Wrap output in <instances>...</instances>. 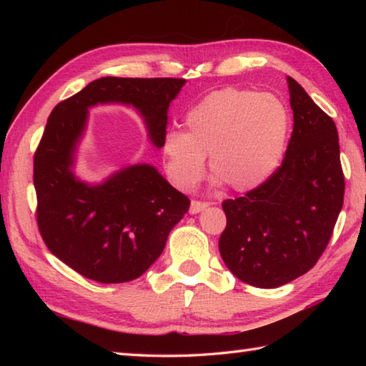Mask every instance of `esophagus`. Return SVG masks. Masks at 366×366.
I'll return each instance as SVG.
<instances>
[{
  "mask_svg": "<svg viewBox=\"0 0 366 366\" xmlns=\"http://www.w3.org/2000/svg\"><path fill=\"white\" fill-rule=\"evenodd\" d=\"M209 204L207 203H204V201H198V199H192V203H190V214H198V212H201V211H204V209L207 207Z\"/></svg>",
  "mask_w": 366,
  "mask_h": 366,
  "instance_id": "34e87169",
  "label": "esophagus"
}]
</instances>
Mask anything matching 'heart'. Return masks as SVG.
I'll list each match as a JSON object with an SVG mask.
<instances>
[{
	"mask_svg": "<svg viewBox=\"0 0 366 366\" xmlns=\"http://www.w3.org/2000/svg\"><path fill=\"white\" fill-rule=\"evenodd\" d=\"M290 113L272 94L224 88L207 94L185 116V134L163 138L168 181L189 192L203 179L204 157L214 177L234 192L259 187L283 159Z\"/></svg>",
	"mask_w": 366,
	"mask_h": 366,
	"instance_id": "heart-1",
	"label": "heart"
}]
</instances>
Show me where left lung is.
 <instances>
[{
  "label": "left lung",
  "mask_w": 366,
  "mask_h": 366,
  "mask_svg": "<svg viewBox=\"0 0 366 366\" xmlns=\"http://www.w3.org/2000/svg\"><path fill=\"white\" fill-rule=\"evenodd\" d=\"M286 81L294 127L282 165L259 187L222 203V259L256 287L286 285L315 266L345 198L335 122L297 81Z\"/></svg>",
  "instance_id": "1"
}]
</instances>
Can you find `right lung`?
<instances>
[{"label": "right lung", "instance_id": "obj_1", "mask_svg": "<svg viewBox=\"0 0 366 366\" xmlns=\"http://www.w3.org/2000/svg\"><path fill=\"white\" fill-rule=\"evenodd\" d=\"M184 84V79L104 76L50 113L34 152L37 227L46 248L80 275L99 283H126L143 275L190 206L151 165L127 167L96 185L76 179L74 155L88 108L134 105L149 139L162 147L168 107Z\"/></svg>", "mask_w": 366, "mask_h": 366}]
</instances>
